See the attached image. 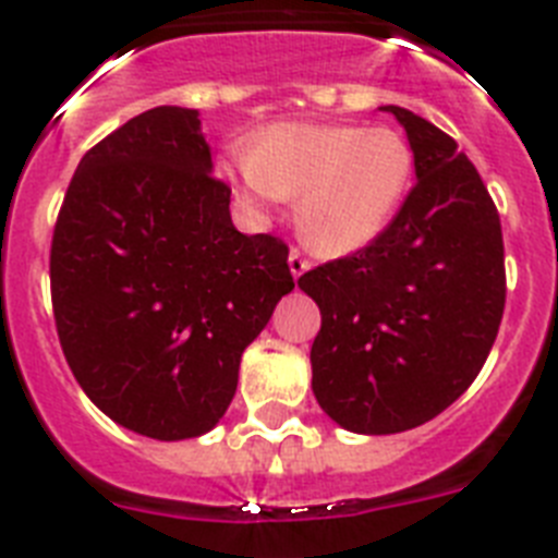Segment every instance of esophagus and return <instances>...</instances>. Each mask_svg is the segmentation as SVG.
Returning <instances> with one entry per match:
<instances>
[{
	"label": "esophagus",
	"mask_w": 558,
	"mask_h": 558,
	"mask_svg": "<svg viewBox=\"0 0 558 558\" xmlns=\"http://www.w3.org/2000/svg\"><path fill=\"white\" fill-rule=\"evenodd\" d=\"M288 263H290V274H293L295 279H299V276L307 274V270H310V263L295 248L288 254Z\"/></svg>",
	"instance_id": "obj_1"
}]
</instances>
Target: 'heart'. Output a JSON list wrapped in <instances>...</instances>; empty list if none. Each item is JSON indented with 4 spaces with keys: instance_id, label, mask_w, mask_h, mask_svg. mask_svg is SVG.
Listing matches in <instances>:
<instances>
[{
    "instance_id": "1",
    "label": "heart",
    "mask_w": 558,
    "mask_h": 558,
    "mask_svg": "<svg viewBox=\"0 0 558 558\" xmlns=\"http://www.w3.org/2000/svg\"><path fill=\"white\" fill-rule=\"evenodd\" d=\"M226 175L251 204L299 198V234L324 256H347L377 240L405 201L413 150L393 128L279 122Z\"/></svg>"
}]
</instances>
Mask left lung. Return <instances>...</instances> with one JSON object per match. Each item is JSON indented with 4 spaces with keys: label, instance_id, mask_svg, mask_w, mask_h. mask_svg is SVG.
Wrapping results in <instances>:
<instances>
[{
    "label": "left lung",
    "instance_id": "left-lung-1",
    "mask_svg": "<svg viewBox=\"0 0 558 558\" xmlns=\"http://www.w3.org/2000/svg\"><path fill=\"white\" fill-rule=\"evenodd\" d=\"M416 184L388 229L299 288L322 310L310 349L313 393L363 436L425 425L483 368L506 307L500 215L456 140L408 108Z\"/></svg>",
    "mask_w": 558,
    "mask_h": 558
}]
</instances>
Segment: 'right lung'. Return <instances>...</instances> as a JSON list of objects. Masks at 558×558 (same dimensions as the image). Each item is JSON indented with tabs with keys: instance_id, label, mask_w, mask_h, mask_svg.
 I'll return each mask as SVG.
<instances>
[{
	"instance_id": "1",
	"label": "right lung",
	"mask_w": 558,
	"mask_h": 558,
	"mask_svg": "<svg viewBox=\"0 0 558 558\" xmlns=\"http://www.w3.org/2000/svg\"><path fill=\"white\" fill-rule=\"evenodd\" d=\"M195 108L159 106L97 142L58 215L49 284L66 363L117 425L209 433L245 347L295 288L288 245L240 234Z\"/></svg>"
}]
</instances>
